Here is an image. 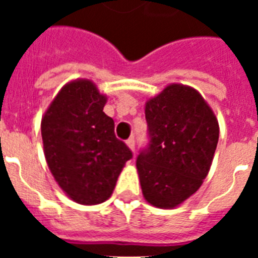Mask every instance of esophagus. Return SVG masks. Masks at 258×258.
I'll return each instance as SVG.
<instances>
[{"mask_svg":"<svg viewBox=\"0 0 258 258\" xmlns=\"http://www.w3.org/2000/svg\"><path fill=\"white\" fill-rule=\"evenodd\" d=\"M125 143H127V146H128L131 151H135V139H134V137L130 138L128 141L125 142Z\"/></svg>","mask_w":258,"mask_h":258,"instance_id":"34e87169","label":"esophagus"}]
</instances>
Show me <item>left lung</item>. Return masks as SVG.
I'll return each mask as SVG.
<instances>
[{
    "label": "left lung",
    "instance_id": "left-lung-1",
    "mask_svg": "<svg viewBox=\"0 0 258 258\" xmlns=\"http://www.w3.org/2000/svg\"><path fill=\"white\" fill-rule=\"evenodd\" d=\"M150 143L137 158L142 192L150 205L174 209L201 187L216 153L220 127L202 95L170 84L146 101Z\"/></svg>",
    "mask_w": 258,
    "mask_h": 258
}]
</instances>
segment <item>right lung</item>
Wrapping results in <instances>:
<instances>
[{
  "instance_id": "obj_1",
  "label": "right lung",
  "mask_w": 258,
  "mask_h": 258,
  "mask_svg": "<svg viewBox=\"0 0 258 258\" xmlns=\"http://www.w3.org/2000/svg\"><path fill=\"white\" fill-rule=\"evenodd\" d=\"M107 96L88 79L62 87L41 120L46 163L61 190L80 205L111 197L131 150L115 137L112 117L103 112Z\"/></svg>"
}]
</instances>
